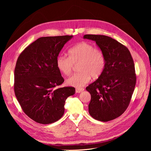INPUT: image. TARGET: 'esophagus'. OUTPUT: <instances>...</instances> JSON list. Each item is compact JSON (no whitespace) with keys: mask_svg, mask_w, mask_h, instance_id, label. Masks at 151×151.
I'll return each mask as SVG.
<instances>
[{"mask_svg":"<svg viewBox=\"0 0 151 151\" xmlns=\"http://www.w3.org/2000/svg\"><path fill=\"white\" fill-rule=\"evenodd\" d=\"M84 89L83 88H78V89H76V93H81V92L84 91Z\"/></svg>","mask_w":151,"mask_h":151,"instance_id":"34e87169","label":"esophagus"}]
</instances>
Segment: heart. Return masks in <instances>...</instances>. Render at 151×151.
I'll list each match as a JSON object with an SVG mask.
<instances>
[{"label": "heart", "mask_w": 151, "mask_h": 151, "mask_svg": "<svg viewBox=\"0 0 151 151\" xmlns=\"http://www.w3.org/2000/svg\"><path fill=\"white\" fill-rule=\"evenodd\" d=\"M69 57L59 55L56 59V66L59 71L68 75L72 71L73 65L80 63V71L70 76L66 80L68 85L82 88L88 83L91 77L98 78L104 72L106 66V59L101 51L97 50L92 44L83 42L69 50Z\"/></svg>", "instance_id": "1"}]
</instances>
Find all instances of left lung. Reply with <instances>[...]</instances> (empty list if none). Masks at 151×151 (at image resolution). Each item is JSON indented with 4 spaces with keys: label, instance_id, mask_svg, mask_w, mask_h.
<instances>
[{
    "label": "left lung",
    "instance_id": "8db88e82",
    "mask_svg": "<svg viewBox=\"0 0 151 151\" xmlns=\"http://www.w3.org/2000/svg\"><path fill=\"white\" fill-rule=\"evenodd\" d=\"M96 42L104 54L106 66L96 81L86 88L91 96L89 113L95 119L107 122L127 108L136 84L134 62L128 48L116 40L102 35H84Z\"/></svg>",
    "mask_w": 151,
    "mask_h": 151
}]
</instances>
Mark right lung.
I'll list each match as a JSON object with an SVG mask.
<instances>
[{"mask_svg":"<svg viewBox=\"0 0 151 151\" xmlns=\"http://www.w3.org/2000/svg\"><path fill=\"white\" fill-rule=\"evenodd\" d=\"M73 35L38 38L19 55L14 69V90L23 110L34 121L49 124L64 113L66 99L75 93L73 87L55 89L64 81L56 59Z\"/></svg>","mask_w":151,"mask_h":151,"instance_id":"right-lung-1","label":"right lung"}]
</instances>
